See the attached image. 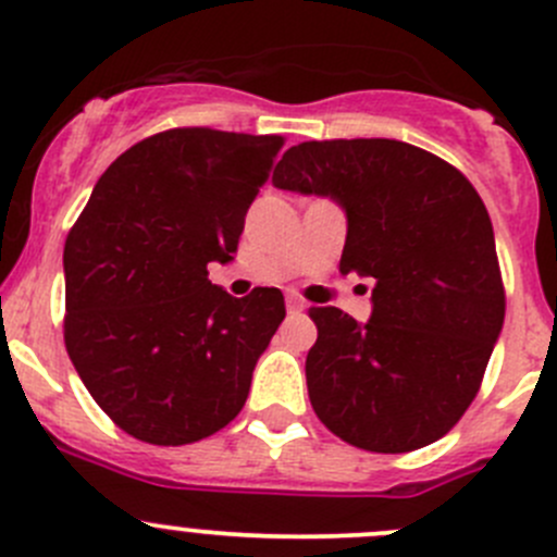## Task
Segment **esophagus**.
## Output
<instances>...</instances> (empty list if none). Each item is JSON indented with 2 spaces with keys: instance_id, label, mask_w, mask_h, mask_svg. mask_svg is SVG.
Listing matches in <instances>:
<instances>
[{
  "instance_id": "34e87169",
  "label": "esophagus",
  "mask_w": 557,
  "mask_h": 557,
  "mask_svg": "<svg viewBox=\"0 0 557 557\" xmlns=\"http://www.w3.org/2000/svg\"><path fill=\"white\" fill-rule=\"evenodd\" d=\"M285 307H288L290 312H301V310H305V299H299L296 294H288V299H285Z\"/></svg>"
}]
</instances>
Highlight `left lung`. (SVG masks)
Returning a JSON list of instances; mask_svg holds the SVG:
<instances>
[{
    "label": "left lung",
    "instance_id": "1",
    "mask_svg": "<svg viewBox=\"0 0 557 557\" xmlns=\"http://www.w3.org/2000/svg\"><path fill=\"white\" fill-rule=\"evenodd\" d=\"M272 180L339 201V272L374 280L367 325L339 307H310L318 342L307 352V387L320 423L369 453L442 440L480 393L507 310L474 185L396 139L294 145Z\"/></svg>",
    "mask_w": 557,
    "mask_h": 557
}]
</instances>
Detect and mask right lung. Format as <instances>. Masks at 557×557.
I'll list each match as a JSON object with an SVG mask.
<instances>
[{"mask_svg": "<svg viewBox=\"0 0 557 557\" xmlns=\"http://www.w3.org/2000/svg\"><path fill=\"white\" fill-rule=\"evenodd\" d=\"M283 145L280 134L166 128L107 166L66 234V352L134 440L190 445L245 407L285 299L277 288L234 299L207 263L232 261Z\"/></svg>", "mask_w": 557, "mask_h": 557, "instance_id": "obj_1", "label": "right lung"}]
</instances>
